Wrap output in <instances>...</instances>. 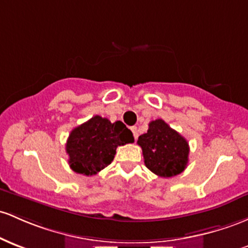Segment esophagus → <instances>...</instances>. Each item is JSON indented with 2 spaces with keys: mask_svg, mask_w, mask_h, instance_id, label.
Here are the masks:
<instances>
[{
  "mask_svg": "<svg viewBox=\"0 0 248 248\" xmlns=\"http://www.w3.org/2000/svg\"><path fill=\"white\" fill-rule=\"evenodd\" d=\"M130 129H132L133 135H134V139H138V137H139V130H138V127L133 126V127H130Z\"/></svg>",
  "mask_w": 248,
  "mask_h": 248,
  "instance_id": "1",
  "label": "esophagus"
}]
</instances>
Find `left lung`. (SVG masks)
I'll list each match as a JSON object with an SVG mask.
<instances>
[{"label": "left lung", "instance_id": "8db88e82", "mask_svg": "<svg viewBox=\"0 0 248 248\" xmlns=\"http://www.w3.org/2000/svg\"><path fill=\"white\" fill-rule=\"evenodd\" d=\"M145 165L161 178H172L184 172L188 162L187 140L161 119L149 122V128L138 139Z\"/></svg>", "mask_w": 248, "mask_h": 248}]
</instances>
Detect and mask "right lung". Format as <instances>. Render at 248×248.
Listing matches in <instances>:
<instances>
[{"mask_svg": "<svg viewBox=\"0 0 248 248\" xmlns=\"http://www.w3.org/2000/svg\"><path fill=\"white\" fill-rule=\"evenodd\" d=\"M134 142L133 133L122 124L95 115L70 132L66 152L70 168L83 175H95L111 164L116 148Z\"/></svg>", "mask_w": 248, "mask_h": 248, "instance_id": "add662e5", "label": "right lung"}]
</instances>
